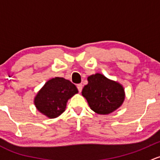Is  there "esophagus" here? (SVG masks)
Returning a JSON list of instances; mask_svg holds the SVG:
<instances>
[{"instance_id": "34e87169", "label": "esophagus", "mask_w": 160, "mask_h": 160, "mask_svg": "<svg viewBox=\"0 0 160 160\" xmlns=\"http://www.w3.org/2000/svg\"><path fill=\"white\" fill-rule=\"evenodd\" d=\"M77 88H78V92H82V84H78V85H77Z\"/></svg>"}]
</instances>
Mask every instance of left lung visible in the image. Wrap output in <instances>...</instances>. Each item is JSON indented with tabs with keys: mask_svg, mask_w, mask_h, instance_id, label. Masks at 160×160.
<instances>
[{
	"mask_svg": "<svg viewBox=\"0 0 160 160\" xmlns=\"http://www.w3.org/2000/svg\"><path fill=\"white\" fill-rule=\"evenodd\" d=\"M82 95L86 98L91 109L101 115L114 112L121 106L125 98L124 88L119 83L98 73L88 77Z\"/></svg>",
	"mask_w": 160,
	"mask_h": 160,
	"instance_id": "obj_1",
	"label": "left lung"
}]
</instances>
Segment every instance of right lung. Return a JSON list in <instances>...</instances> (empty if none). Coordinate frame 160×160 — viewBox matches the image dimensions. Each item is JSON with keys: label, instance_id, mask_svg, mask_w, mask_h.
Listing matches in <instances>:
<instances>
[{"label": "right lung", "instance_id": "1", "mask_svg": "<svg viewBox=\"0 0 160 160\" xmlns=\"http://www.w3.org/2000/svg\"><path fill=\"white\" fill-rule=\"evenodd\" d=\"M78 91L69 80L56 77L48 81L34 98L38 111L48 118L60 116L66 108L67 102Z\"/></svg>", "mask_w": 160, "mask_h": 160}]
</instances>
